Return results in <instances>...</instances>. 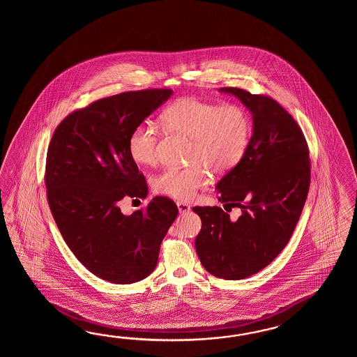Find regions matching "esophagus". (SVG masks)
I'll return each instance as SVG.
<instances>
[{"label": "esophagus", "instance_id": "esophagus-1", "mask_svg": "<svg viewBox=\"0 0 357 357\" xmlns=\"http://www.w3.org/2000/svg\"><path fill=\"white\" fill-rule=\"evenodd\" d=\"M176 204H177V208H178V212H180V214H185V213L190 212L189 204H186V203H183V202H177Z\"/></svg>", "mask_w": 357, "mask_h": 357}]
</instances>
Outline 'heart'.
Masks as SVG:
<instances>
[{
  "label": "heart",
  "mask_w": 357,
  "mask_h": 357,
  "mask_svg": "<svg viewBox=\"0 0 357 357\" xmlns=\"http://www.w3.org/2000/svg\"><path fill=\"white\" fill-rule=\"evenodd\" d=\"M166 134L189 139L188 167L165 168L152 178L157 194L190 200L209 181V172L223 176L243 160L251 137L249 112L240 105H218L195 97L175 100L160 114ZM160 131L139 125L130 134L128 151L140 166H154L160 155Z\"/></svg>",
  "instance_id": "1"
}]
</instances>
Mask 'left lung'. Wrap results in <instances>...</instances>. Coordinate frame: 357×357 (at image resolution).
I'll return each mask as SVG.
<instances>
[{
  "label": "left lung",
  "instance_id": "8db88e82",
  "mask_svg": "<svg viewBox=\"0 0 357 357\" xmlns=\"http://www.w3.org/2000/svg\"><path fill=\"white\" fill-rule=\"evenodd\" d=\"M249 108L254 131L243 160L217 183L218 200L240 208L237 220L220 206H194L202 220L197 257L209 273L243 280L280 255L295 231L310 186V158L303 130L264 94L220 88Z\"/></svg>",
  "mask_w": 357,
  "mask_h": 357
}]
</instances>
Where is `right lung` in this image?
<instances>
[{"mask_svg": "<svg viewBox=\"0 0 357 357\" xmlns=\"http://www.w3.org/2000/svg\"><path fill=\"white\" fill-rule=\"evenodd\" d=\"M171 89L125 91L76 109L48 145L47 200L65 243L89 272L128 284L152 273L177 205L153 197L131 215L123 197L144 199L148 186L128 151L131 131L169 98Z\"/></svg>", "mask_w": 357, "mask_h": 357, "instance_id": "obj_1", "label": "right lung"}]
</instances>
